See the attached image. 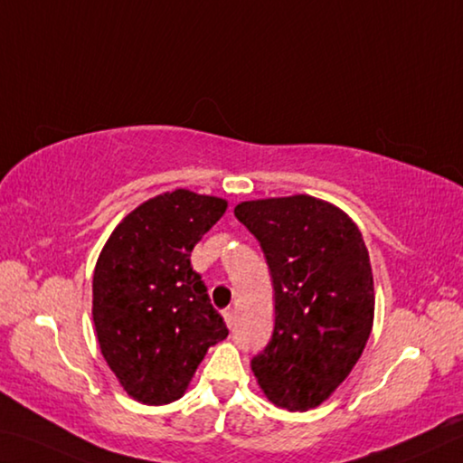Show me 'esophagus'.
Returning a JSON list of instances; mask_svg holds the SVG:
<instances>
[{"mask_svg": "<svg viewBox=\"0 0 463 463\" xmlns=\"http://www.w3.org/2000/svg\"><path fill=\"white\" fill-rule=\"evenodd\" d=\"M223 319H225V326L232 329L233 323H236V311H233V309H225V311H223Z\"/></svg>", "mask_w": 463, "mask_h": 463, "instance_id": "34e87169", "label": "esophagus"}]
</instances>
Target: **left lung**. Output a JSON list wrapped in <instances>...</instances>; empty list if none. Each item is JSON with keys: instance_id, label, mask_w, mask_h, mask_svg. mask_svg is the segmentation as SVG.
Returning a JSON list of instances; mask_svg holds the SVG:
<instances>
[{"instance_id": "1", "label": "left lung", "mask_w": 463, "mask_h": 463, "mask_svg": "<svg viewBox=\"0 0 463 463\" xmlns=\"http://www.w3.org/2000/svg\"><path fill=\"white\" fill-rule=\"evenodd\" d=\"M233 213L260 241L274 285V331L254 355L266 399L311 411L350 376L374 323V279L354 219L311 194L241 201Z\"/></svg>"}]
</instances>
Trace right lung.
I'll return each mask as SVG.
<instances>
[{"instance_id": "right-lung-1", "label": "right lung", "mask_w": 463, "mask_h": 463, "mask_svg": "<svg viewBox=\"0 0 463 463\" xmlns=\"http://www.w3.org/2000/svg\"><path fill=\"white\" fill-rule=\"evenodd\" d=\"M227 201L175 189L121 219L93 272L101 354L128 396L150 407L181 399L211 345L227 337L191 252Z\"/></svg>"}]
</instances>
